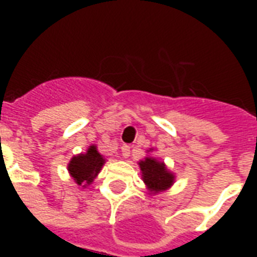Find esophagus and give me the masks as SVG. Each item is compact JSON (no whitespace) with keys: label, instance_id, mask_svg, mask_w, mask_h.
Instances as JSON below:
<instances>
[{"label":"esophagus","instance_id":"obj_1","mask_svg":"<svg viewBox=\"0 0 257 257\" xmlns=\"http://www.w3.org/2000/svg\"><path fill=\"white\" fill-rule=\"evenodd\" d=\"M121 155H122L124 159H128L131 156V147L129 145H122L121 147Z\"/></svg>","mask_w":257,"mask_h":257}]
</instances>
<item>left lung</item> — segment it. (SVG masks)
Listing matches in <instances>:
<instances>
[{
  "label": "left lung",
  "instance_id": "left-lung-1",
  "mask_svg": "<svg viewBox=\"0 0 257 257\" xmlns=\"http://www.w3.org/2000/svg\"><path fill=\"white\" fill-rule=\"evenodd\" d=\"M153 151L155 149L149 148L147 151L148 155L137 163L140 167L141 179L144 181L149 195H157L160 192L168 191L176 180L175 173L169 171L164 161L151 155Z\"/></svg>",
  "mask_w": 257,
  "mask_h": 257
}]
</instances>
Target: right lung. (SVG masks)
<instances>
[{
  "label": "right lung",
  "mask_w": 257,
  "mask_h": 257,
  "mask_svg": "<svg viewBox=\"0 0 257 257\" xmlns=\"http://www.w3.org/2000/svg\"><path fill=\"white\" fill-rule=\"evenodd\" d=\"M105 157L98 152L97 145H89L86 152L76 155L70 159L68 172L77 185L88 188L100 173L105 164Z\"/></svg>",
  "instance_id": "1"
}]
</instances>
